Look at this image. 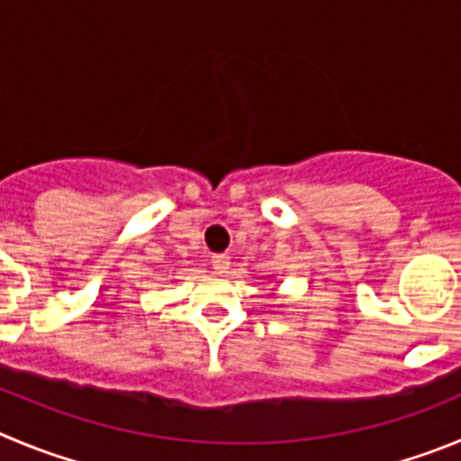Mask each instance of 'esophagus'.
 <instances>
[{"instance_id": "1", "label": "esophagus", "mask_w": 461, "mask_h": 461, "mask_svg": "<svg viewBox=\"0 0 461 461\" xmlns=\"http://www.w3.org/2000/svg\"><path fill=\"white\" fill-rule=\"evenodd\" d=\"M211 268L216 270V273H227L230 270V257L227 255H213L211 257Z\"/></svg>"}]
</instances>
